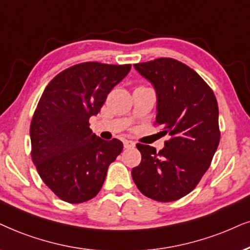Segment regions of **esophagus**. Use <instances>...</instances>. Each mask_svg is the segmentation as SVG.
<instances>
[{"label":"esophagus","mask_w":250,"mask_h":250,"mask_svg":"<svg viewBox=\"0 0 250 250\" xmlns=\"http://www.w3.org/2000/svg\"><path fill=\"white\" fill-rule=\"evenodd\" d=\"M123 145H125V148L134 147L135 146V142H132V141H123Z\"/></svg>","instance_id":"obj_1"}]
</instances>
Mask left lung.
Instances as JSON below:
<instances>
[{
  "label": "left lung",
  "instance_id": "8db88e82",
  "mask_svg": "<svg viewBox=\"0 0 250 250\" xmlns=\"http://www.w3.org/2000/svg\"><path fill=\"white\" fill-rule=\"evenodd\" d=\"M134 65L156 88L154 125L170 138L159 152L136 144L142 162L132 168V180L151 200H180L201 181L219 144L216 96L197 72L178 60L160 58Z\"/></svg>",
  "mask_w": 250,
  "mask_h": 250
}]
</instances>
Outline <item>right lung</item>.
<instances>
[{"label": "right lung", "mask_w": 250, "mask_h": 250, "mask_svg": "<svg viewBox=\"0 0 250 250\" xmlns=\"http://www.w3.org/2000/svg\"><path fill=\"white\" fill-rule=\"evenodd\" d=\"M130 68L78 63L56 75L43 91L31 121V158L60 200L77 204L97 196L108 166L122 152L121 141L99 138L88 120L100 112Z\"/></svg>", "instance_id": "right-lung-1"}]
</instances>
